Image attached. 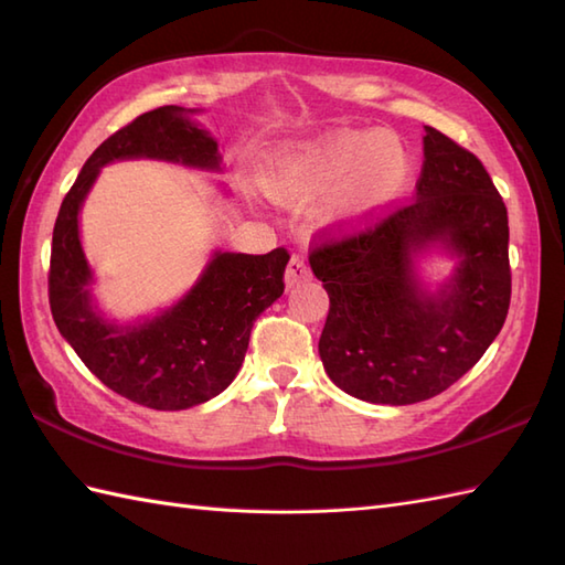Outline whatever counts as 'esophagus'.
I'll use <instances>...</instances> for the list:
<instances>
[{
  "label": "esophagus",
  "instance_id": "34e87169",
  "mask_svg": "<svg viewBox=\"0 0 565 565\" xmlns=\"http://www.w3.org/2000/svg\"><path fill=\"white\" fill-rule=\"evenodd\" d=\"M308 276H310L308 262H306L303 257L294 255V257H291V262H289V267H286V276H284L286 289H294V286H298L301 281H306Z\"/></svg>",
  "mask_w": 565,
  "mask_h": 565
}]
</instances>
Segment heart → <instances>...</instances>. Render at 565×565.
I'll list each match as a JSON object with an SVG mask.
<instances>
[{
  "instance_id": "heart-1",
  "label": "heart",
  "mask_w": 565,
  "mask_h": 565,
  "mask_svg": "<svg viewBox=\"0 0 565 565\" xmlns=\"http://www.w3.org/2000/svg\"><path fill=\"white\" fill-rule=\"evenodd\" d=\"M413 170V154L398 136L356 128L286 148L264 167L262 184L281 203L328 199L330 223L359 227L395 206Z\"/></svg>"
}]
</instances>
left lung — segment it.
I'll return each instance as SVG.
<instances>
[{
  "label": "left lung",
  "mask_w": 565,
  "mask_h": 565,
  "mask_svg": "<svg viewBox=\"0 0 565 565\" xmlns=\"http://www.w3.org/2000/svg\"><path fill=\"white\" fill-rule=\"evenodd\" d=\"M417 194L369 231L310 255L330 313L318 352L334 386L376 405H413L459 381L508 318V209L481 160L425 126ZM455 262L431 285L422 264Z\"/></svg>",
  "instance_id": "8db88e82"
}]
</instances>
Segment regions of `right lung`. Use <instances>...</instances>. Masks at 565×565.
I'll use <instances>...</instances> for the list:
<instances>
[{"label":"right lung","instance_id":"add662e5","mask_svg":"<svg viewBox=\"0 0 565 565\" xmlns=\"http://www.w3.org/2000/svg\"><path fill=\"white\" fill-rule=\"evenodd\" d=\"M201 109L160 106L116 130L84 162L53 227V320L94 376L152 411H186L223 393L237 376L255 320L284 294L289 252L267 255L213 249L194 286L158 313L134 320L106 316L94 296L79 213L102 170L124 160H158L223 172L218 140L194 116ZM227 196L225 184H218Z\"/></svg>","mask_w":565,"mask_h":565}]
</instances>
